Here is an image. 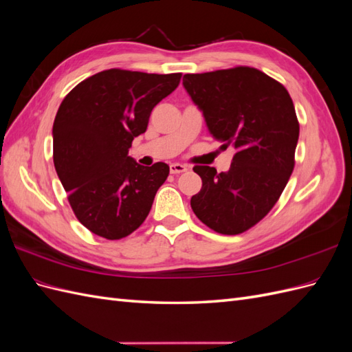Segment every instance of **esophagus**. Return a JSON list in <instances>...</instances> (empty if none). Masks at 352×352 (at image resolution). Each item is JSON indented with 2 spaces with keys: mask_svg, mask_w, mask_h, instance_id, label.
I'll use <instances>...</instances> for the list:
<instances>
[{
  "mask_svg": "<svg viewBox=\"0 0 352 352\" xmlns=\"http://www.w3.org/2000/svg\"><path fill=\"white\" fill-rule=\"evenodd\" d=\"M188 167L185 164H180V163H172L170 164V173L172 175H179V173H184L186 172Z\"/></svg>",
  "mask_w": 352,
  "mask_h": 352,
  "instance_id": "esophagus-1",
  "label": "esophagus"
}]
</instances>
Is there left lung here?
I'll return each instance as SVG.
<instances>
[{
    "instance_id": "1",
    "label": "left lung",
    "mask_w": 352,
    "mask_h": 352,
    "mask_svg": "<svg viewBox=\"0 0 352 352\" xmlns=\"http://www.w3.org/2000/svg\"><path fill=\"white\" fill-rule=\"evenodd\" d=\"M184 88L216 141L235 148L228 172L195 166L202 186L195 216L223 235H238L273 208L294 170L300 136L283 85L252 67L185 74Z\"/></svg>"
}]
</instances>
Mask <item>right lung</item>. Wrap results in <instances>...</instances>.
Listing matches in <instances>:
<instances>
[{
	"label": "right lung",
	"mask_w": 352,
	"mask_h": 352,
	"mask_svg": "<svg viewBox=\"0 0 352 352\" xmlns=\"http://www.w3.org/2000/svg\"><path fill=\"white\" fill-rule=\"evenodd\" d=\"M180 76L110 69L85 79L63 100L52 126V158L74 214L95 235L124 238L150 212L168 166L138 164L129 148Z\"/></svg>",
	"instance_id": "1"
}]
</instances>
